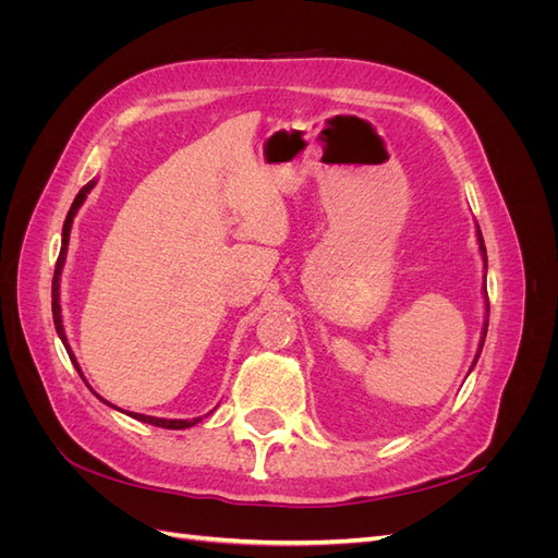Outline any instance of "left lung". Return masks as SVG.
I'll list each match as a JSON object with an SVG mask.
<instances>
[{
    "mask_svg": "<svg viewBox=\"0 0 558 558\" xmlns=\"http://www.w3.org/2000/svg\"><path fill=\"white\" fill-rule=\"evenodd\" d=\"M477 242H480V253H482V260H484V305H486V318H484V328H482V340H480V349H477V356L475 361H472V367H475L480 353H482V347H484V340H486V330H488V298H486V246H484V238H482V230L477 226ZM470 367V369H472Z\"/></svg>",
    "mask_w": 558,
    "mask_h": 558,
    "instance_id": "8db88e82",
    "label": "left lung"
}]
</instances>
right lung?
<instances>
[{"label":"right lung","instance_id":"right-lung-1","mask_svg":"<svg viewBox=\"0 0 558 558\" xmlns=\"http://www.w3.org/2000/svg\"><path fill=\"white\" fill-rule=\"evenodd\" d=\"M95 179L93 181H88L86 185H83V189L78 191V195L74 197V202H72V207H70V214H66V218H64V226H62V246H60V256H58V263H56V275H53V291H50V295H53V324H56V330H58V337L62 340V344H64V349H66V353H70V361L74 363V367H76V373L81 375V367H78V363H76V356H74V351H72V347H70V342H66V335H64V328H62V310H60V275H62V265H64V258H66V246H70V232H72V223H74V216H76V211L81 209V205L83 202H86V197H88V193L95 189ZM83 377V375H81ZM86 381V379H83ZM93 391V388H90ZM97 396V393H95ZM99 398V396H97ZM102 400L105 404H109V408H113V410H118L116 404H111V402H107L105 398H99ZM123 412V410H121ZM128 416H132V418H137V421H144V424H150V426H160V428H170V430H183V428H191V426H195L197 421H202V416H197V418H158V416H146V414H137V412H125Z\"/></svg>","mask_w":558,"mask_h":558}]
</instances>
